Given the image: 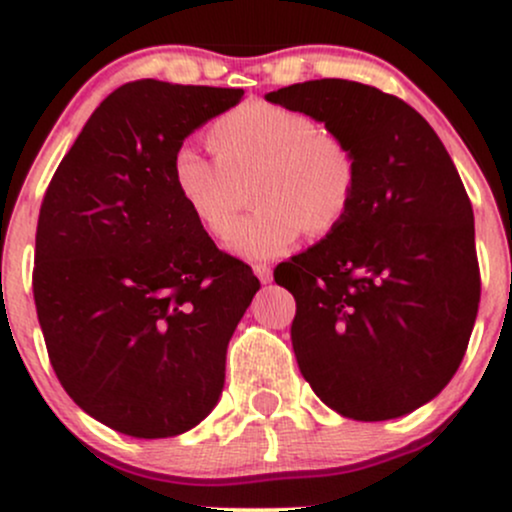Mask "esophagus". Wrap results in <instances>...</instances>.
I'll list each match as a JSON object with an SVG mask.
<instances>
[{"instance_id": "34e87169", "label": "esophagus", "mask_w": 512, "mask_h": 512, "mask_svg": "<svg viewBox=\"0 0 512 512\" xmlns=\"http://www.w3.org/2000/svg\"><path fill=\"white\" fill-rule=\"evenodd\" d=\"M252 272H255V276L262 281V284H269V281H272V267H269V264H262V262L252 264Z\"/></svg>"}]
</instances>
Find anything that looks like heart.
I'll list each match as a JSON object with an SVG mask.
<instances>
[{"mask_svg":"<svg viewBox=\"0 0 512 512\" xmlns=\"http://www.w3.org/2000/svg\"><path fill=\"white\" fill-rule=\"evenodd\" d=\"M207 144L216 161L180 146L170 161V182L192 219L211 238H226L242 206V187L256 180L258 209L228 237V248L240 257H276L305 231L330 236L354 207V149L301 110L267 101L236 105L211 122Z\"/></svg>","mask_w":512,"mask_h":512,"instance_id":"heart-1","label":"heart"}]
</instances>
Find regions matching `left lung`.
Returning a JSON list of instances; mask_svg holds the SVG:
<instances>
[{
    "instance_id": "1",
    "label": "left lung",
    "mask_w": 512,
    "mask_h": 512,
    "mask_svg": "<svg viewBox=\"0 0 512 512\" xmlns=\"http://www.w3.org/2000/svg\"><path fill=\"white\" fill-rule=\"evenodd\" d=\"M267 101L325 122L358 161L346 221L274 269L296 298L298 368L346 419L409 414L450 383L477 320L474 214L460 173L424 117L375 86L315 79Z\"/></svg>"
}]
</instances>
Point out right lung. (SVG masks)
Masks as SVG:
<instances>
[{"label": "right lung", "mask_w": 512, "mask_h": 512, "mask_svg": "<svg viewBox=\"0 0 512 512\" xmlns=\"http://www.w3.org/2000/svg\"><path fill=\"white\" fill-rule=\"evenodd\" d=\"M240 98V88L122 84L40 204L33 298L52 370L86 414L127 436H178L214 409L228 339L260 291L170 182L187 134Z\"/></svg>", "instance_id": "right-lung-1"}]
</instances>
